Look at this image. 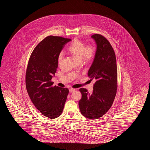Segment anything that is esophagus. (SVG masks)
Instances as JSON below:
<instances>
[{"instance_id":"34e87169","label":"esophagus","mask_w":150,"mask_h":150,"mask_svg":"<svg viewBox=\"0 0 150 150\" xmlns=\"http://www.w3.org/2000/svg\"><path fill=\"white\" fill-rule=\"evenodd\" d=\"M75 90H76V89H74V88H70V89H69V92L70 93L74 92Z\"/></svg>"}]
</instances>
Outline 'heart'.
<instances>
[{
  "instance_id": "obj_1",
  "label": "heart",
  "mask_w": 150,
  "mask_h": 150,
  "mask_svg": "<svg viewBox=\"0 0 150 150\" xmlns=\"http://www.w3.org/2000/svg\"><path fill=\"white\" fill-rule=\"evenodd\" d=\"M67 53L83 64H88L93 61L96 56V48L93 46L86 47L85 43L79 38H74L67 48ZM63 58V52L58 56V63L60 64Z\"/></svg>"
}]
</instances>
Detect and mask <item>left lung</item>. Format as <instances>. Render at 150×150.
Returning a JSON list of instances; mask_svg holds the SVG:
<instances>
[{
    "label": "left lung",
    "mask_w": 150,
    "mask_h": 150,
    "mask_svg": "<svg viewBox=\"0 0 150 150\" xmlns=\"http://www.w3.org/2000/svg\"><path fill=\"white\" fill-rule=\"evenodd\" d=\"M91 37L97 49L88 76L96 82L91 93L84 88L79 89L82 96L79 107L83 116L96 120L105 115L112 107L117 88V70L115 52L108 40L98 34Z\"/></svg>",
    "instance_id": "1"
}]
</instances>
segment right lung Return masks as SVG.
I'll list each match as a JSON object with an SVG mask.
<instances>
[{
    "mask_svg": "<svg viewBox=\"0 0 150 150\" xmlns=\"http://www.w3.org/2000/svg\"><path fill=\"white\" fill-rule=\"evenodd\" d=\"M70 38L49 36L32 52L25 72V86L30 99L42 114L57 118L62 114L69 94L67 88L52 86L58 56Z\"/></svg>",
    "mask_w": 150,
    "mask_h": 150,
    "instance_id": "add662e5",
    "label": "right lung"
}]
</instances>
